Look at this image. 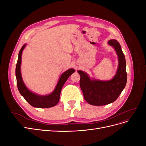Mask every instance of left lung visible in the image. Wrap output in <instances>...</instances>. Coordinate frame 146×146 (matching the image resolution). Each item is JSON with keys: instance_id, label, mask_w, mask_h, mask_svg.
Listing matches in <instances>:
<instances>
[{"instance_id": "1", "label": "left lung", "mask_w": 146, "mask_h": 146, "mask_svg": "<svg viewBox=\"0 0 146 146\" xmlns=\"http://www.w3.org/2000/svg\"><path fill=\"white\" fill-rule=\"evenodd\" d=\"M108 43L114 48L119 58L118 69L112 80H91L86 73L82 70L78 71L80 76V86L84 99L92 105L102 106L113 102L118 98L126 85V61L120 44L115 39H111Z\"/></svg>"}]
</instances>
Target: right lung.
Returning a JSON list of instances; mask_svg holds the SVG:
<instances>
[{"instance_id": "1", "label": "right lung", "mask_w": 146, "mask_h": 146, "mask_svg": "<svg viewBox=\"0 0 146 146\" xmlns=\"http://www.w3.org/2000/svg\"><path fill=\"white\" fill-rule=\"evenodd\" d=\"M25 47L24 44L21 47L19 52L18 59L16 67V76L17 80V86L20 94L24 97V98L27 101V102L32 105V107L45 108H50L55 106L58 103L60 100V96L61 89L64 85V83L68 80L69 76L75 72V70L73 69H70L66 70L62 75H61L58 84L55 88L54 91L49 95L47 96H38L35 94L33 92L30 91L23 82V78L21 77V56L24 48Z\"/></svg>"}]
</instances>
